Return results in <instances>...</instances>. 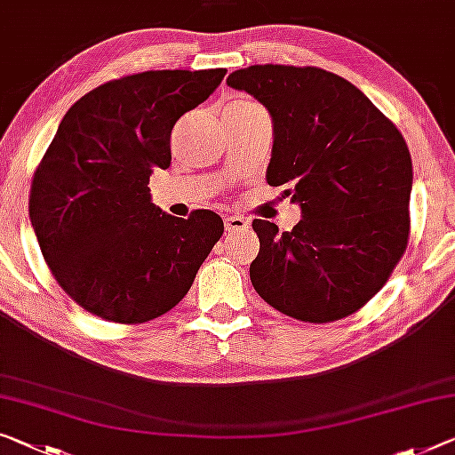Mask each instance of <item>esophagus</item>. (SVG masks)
<instances>
[{
  "mask_svg": "<svg viewBox=\"0 0 455 455\" xmlns=\"http://www.w3.org/2000/svg\"><path fill=\"white\" fill-rule=\"evenodd\" d=\"M250 226V221L242 215H228L226 218V232H243Z\"/></svg>",
  "mask_w": 455,
  "mask_h": 455,
  "instance_id": "34e87169",
  "label": "esophagus"
}]
</instances>
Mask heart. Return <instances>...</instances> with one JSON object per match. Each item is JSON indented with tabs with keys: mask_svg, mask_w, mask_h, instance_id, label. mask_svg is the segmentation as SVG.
Segmentation results:
<instances>
[{
	"mask_svg": "<svg viewBox=\"0 0 455 455\" xmlns=\"http://www.w3.org/2000/svg\"><path fill=\"white\" fill-rule=\"evenodd\" d=\"M232 106H237V108H246V106H256V103H251V101H235V103H232Z\"/></svg>",
	"mask_w": 455,
	"mask_h": 455,
	"instance_id": "b5f03b06",
	"label": "heart"
}]
</instances>
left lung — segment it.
Here are the masks:
<instances>
[{
	"label": "left lung",
	"instance_id": "1",
	"mask_svg": "<svg viewBox=\"0 0 455 455\" xmlns=\"http://www.w3.org/2000/svg\"><path fill=\"white\" fill-rule=\"evenodd\" d=\"M270 111V187L300 205L291 232L254 220L260 251L250 281L292 319L331 323L362 309L409 243L413 164L396 125L339 75L254 65L228 76Z\"/></svg>",
	"mask_w": 455,
	"mask_h": 455
}]
</instances>
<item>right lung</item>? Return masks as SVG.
Segmentation results:
<instances>
[{
	"mask_svg": "<svg viewBox=\"0 0 455 455\" xmlns=\"http://www.w3.org/2000/svg\"><path fill=\"white\" fill-rule=\"evenodd\" d=\"M144 71L83 95L34 171L30 221L54 281L87 313L146 323L180 303L223 221L209 209L187 220L150 201L155 169L171 166V132L226 76Z\"/></svg>",
	"mask_w": 455,
	"mask_h": 455,
	"instance_id": "obj_1",
	"label": "right lung"
}]
</instances>
